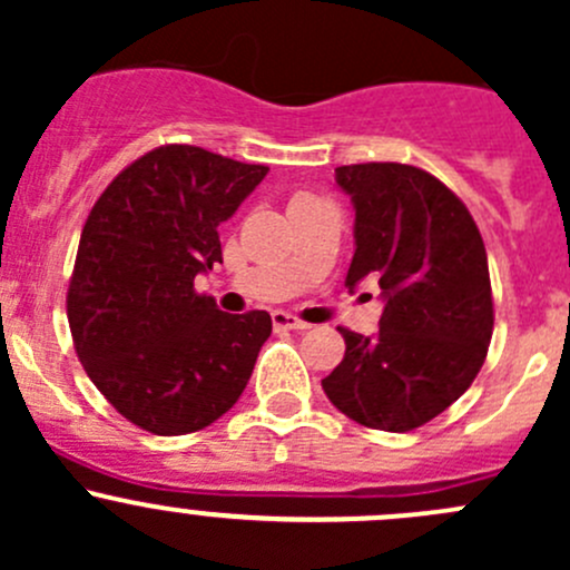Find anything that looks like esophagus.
<instances>
[{
    "label": "esophagus",
    "instance_id": "1",
    "mask_svg": "<svg viewBox=\"0 0 570 570\" xmlns=\"http://www.w3.org/2000/svg\"><path fill=\"white\" fill-rule=\"evenodd\" d=\"M273 325L278 327V331H308V322L297 320L295 314L289 312H273Z\"/></svg>",
    "mask_w": 570,
    "mask_h": 570
}]
</instances>
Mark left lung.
Returning <instances> with one entry per match:
<instances>
[{"label":"left lung","mask_w":570,"mask_h":570,"mask_svg":"<svg viewBox=\"0 0 570 570\" xmlns=\"http://www.w3.org/2000/svg\"><path fill=\"white\" fill-rule=\"evenodd\" d=\"M355 209L350 289L372 278L383 317L375 336L338 327L344 358L322 381L353 422L407 433L444 413L474 383L493 333L480 228L428 170L400 163L336 168Z\"/></svg>","instance_id":"1"}]
</instances>
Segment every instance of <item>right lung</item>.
Segmentation results:
<instances>
[{"mask_svg": "<svg viewBox=\"0 0 570 570\" xmlns=\"http://www.w3.org/2000/svg\"><path fill=\"white\" fill-rule=\"evenodd\" d=\"M198 146H159L90 209L68 284V325L109 405L154 435L220 419L273 333L267 312L226 314L195 275L223 262L220 223L267 176Z\"/></svg>", "mask_w": 570, "mask_h": 570, "instance_id": "right-lung-1", "label": "right lung"}]
</instances>
